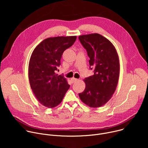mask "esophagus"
<instances>
[{"instance_id": "esophagus-1", "label": "esophagus", "mask_w": 148, "mask_h": 148, "mask_svg": "<svg viewBox=\"0 0 148 148\" xmlns=\"http://www.w3.org/2000/svg\"><path fill=\"white\" fill-rule=\"evenodd\" d=\"M78 79L75 78H71V81H72L73 82H75V81H78Z\"/></svg>"}]
</instances>
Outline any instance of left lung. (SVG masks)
Masks as SVG:
<instances>
[{"instance_id": "1", "label": "left lung", "mask_w": 148, "mask_h": 148, "mask_svg": "<svg viewBox=\"0 0 148 148\" xmlns=\"http://www.w3.org/2000/svg\"><path fill=\"white\" fill-rule=\"evenodd\" d=\"M78 38L87 51L90 69H94V75L84 79L86 88L79 97L90 107H100L116 90L120 70L119 57L113 44L99 34L81 35Z\"/></svg>"}]
</instances>
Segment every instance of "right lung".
<instances>
[{"label": "right lung", "mask_w": 148, "mask_h": 148, "mask_svg": "<svg viewBox=\"0 0 148 148\" xmlns=\"http://www.w3.org/2000/svg\"><path fill=\"white\" fill-rule=\"evenodd\" d=\"M77 36H58L45 39L34 49L29 64V79L37 99L47 108L59 105L70 88L67 79L55 71L61 64L63 52Z\"/></svg>", "instance_id": "1"}]
</instances>
